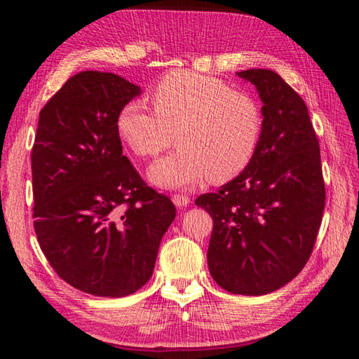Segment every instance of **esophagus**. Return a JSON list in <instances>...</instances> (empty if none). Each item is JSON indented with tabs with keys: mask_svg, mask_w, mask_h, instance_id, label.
Masks as SVG:
<instances>
[{
	"mask_svg": "<svg viewBox=\"0 0 359 359\" xmlns=\"http://www.w3.org/2000/svg\"><path fill=\"white\" fill-rule=\"evenodd\" d=\"M172 203L177 205V208H187V205L190 204V198H188L187 194H174Z\"/></svg>",
	"mask_w": 359,
	"mask_h": 359,
	"instance_id": "obj_1",
	"label": "esophagus"
}]
</instances>
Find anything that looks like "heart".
<instances>
[{"label":"heart","instance_id":"1","mask_svg":"<svg viewBox=\"0 0 359 359\" xmlns=\"http://www.w3.org/2000/svg\"><path fill=\"white\" fill-rule=\"evenodd\" d=\"M155 112L126 102L120 137L139 156H156L177 137L180 147L149 169L151 184L187 188L205 179L226 182L250 165L263 133V111L250 93L214 76L174 71L150 95Z\"/></svg>","mask_w":359,"mask_h":359}]
</instances>
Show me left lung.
<instances>
[{"label":"left lung","instance_id":"1","mask_svg":"<svg viewBox=\"0 0 359 359\" xmlns=\"http://www.w3.org/2000/svg\"><path fill=\"white\" fill-rule=\"evenodd\" d=\"M263 101V133L250 161L217 193L196 198L214 220L210 276L234 294L272 293L311 258L325 210L320 145L304 100L274 71L247 69Z\"/></svg>","mask_w":359,"mask_h":359}]
</instances>
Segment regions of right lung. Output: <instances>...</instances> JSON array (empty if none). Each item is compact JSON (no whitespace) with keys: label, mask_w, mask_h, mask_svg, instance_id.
Instances as JSON below:
<instances>
[{"label":"right lung","mask_w":359,"mask_h":359,"mask_svg":"<svg viewBox=\"0 0 359 359\" xmlns=\"http://www.w3.org/2000/svg\"><path fill=\"white\" fill-rule=\"evenodd\" d=\"M141 88L82 71L41 109L32 151L34 231L53 271L102 297L135 293L154 274L175 205L123 155L117 115Z\"/></svg>","instance_id":"add662e5"}]
</instances>
